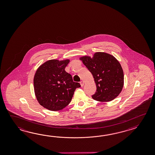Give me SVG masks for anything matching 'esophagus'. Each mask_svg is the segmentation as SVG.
<instances>
[{
  "mask_svg": "<svg viewBox=\"0 0 155 155\" xmlns=\"http://www.w3.org/2000/svg\"><path fill=\"white\" fill-rule=\"evenodd\" d=\"M80 84H81V87H83L84 86V82L83 81H80Z\"/></svg>",
  "mask_w": 155,
  "mask_h": 155,
  "instance_id": "1",
  "label": "esophagus"
}]
</instances>
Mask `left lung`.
<instances>
[{
    "instance_id": "left-lung-1",
    "label": "left lung",
    "mask_w": 155,
    "mask_h": 155,
    "mask_svg": "<svg viewBox=\"0 0 155 155\" xmlns=\"http://www.w3.org/2000/svg\"><path fill=\"white\" fill-rule=\"evenodd\" d=\"M92 74L96 86L92 99L101 102L110 101L122 91L124 82V72L120 64L114 56L102 52L94 57L80 58Z\"/></svg>"
}]
</instances>
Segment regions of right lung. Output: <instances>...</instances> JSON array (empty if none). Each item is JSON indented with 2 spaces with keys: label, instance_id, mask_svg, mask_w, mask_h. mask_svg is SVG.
<instances>
[{
  "label": "right lung",
  "instance_id": "add662e5",
  "mask_svg": "<svg viewBox=\"0 0 155 155\" xmlns=\"http://www.w3.org/2000/svg\"><path fill=\"white\" fill-rule=\"evenodd\" d=\"M69 60H50L38 69L34 78V91L38 102L51 111H58L69 104L79 82L65 69Z\"/></svg>",
  "mask_w": 155,
  "mask_h": 155
}]
</instances>
